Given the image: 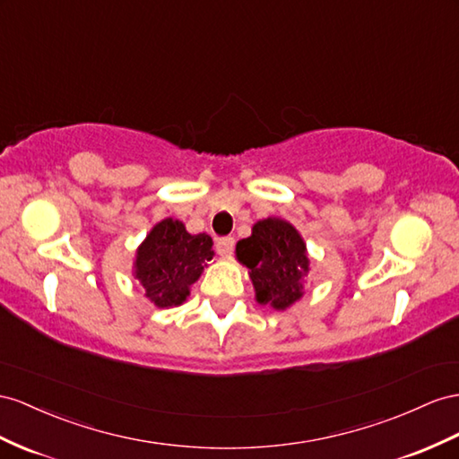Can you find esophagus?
<instances>
[{
    "instance_id": "obj_1",
    "label": "esophagus",
    "mask_w": 459,
    "mask_h": 459,
    "mask_svg": "<svg viewBox=\"0 0 459 459\" xmlns=\"http://www.w3.org/2000/svg\"><path fill=\"white\" fill-rule=\"evenodd\" d=\"M215 248H217V252H219L221 255H229V254H232V250H234V238H232V237H222V238H217Z\"/></svg>"
}]
</instances>
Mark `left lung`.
Returning a JSON list of instances; mask_svg holds the SVG:
<instances>
[{"label":"left lung","mask_w":459,"mask_h":459,"mask_svg":"<svg viewBox=\"0 0 459 459\" xmlns=\"http://www.w3.org/2000/svg\"><path fill=\"white\" fill-rule=\"evenodd\" d=\"M237 260L248 267L260 304L287 310L304 295L310 260L307 244L290 222L277 217L257 221L250 237L238 240Z\"/></svg>","instance_id":"left-lung-1"}]
</instances>
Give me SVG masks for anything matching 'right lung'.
Instances as JSON below:
<instances>
[{
	"instance_id": "obj_1",
	"label": "right lung",
	"mask_w": 459,
	"mask_h": 459,
	"mask_svg": "<svg viewBox=\"0 0 459 459\" xmlns=\"http://www.w3.org/2000/svg\"><path fill=\"white\" fill-rule=\"evenodd\" d=\"M209 234H190L178 219H162L141 242L134 262V277L145 297L159 308H172L190 297V287L213 260Z\"/></svg>"
}]
</instances>
